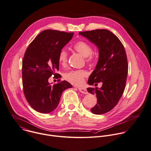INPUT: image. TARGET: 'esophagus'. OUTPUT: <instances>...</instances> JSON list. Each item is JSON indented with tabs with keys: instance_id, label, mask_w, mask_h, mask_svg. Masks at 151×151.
I'll return each instance as SVG.
<instances>
[{
	"instance_id": "esophagus-1",
	"label": "esophagus",
	"mask_w": 151,
	"mask_h": 151,
	"mask_svg": "<svg viewBox=\"0 0 151 151\" xmlns=\"http://www.w3.org/2000/svg\"><path fill=\"white\" fill-rule=\"evenodd\" d=\"M78 90H79L81 93H84V94H87V93H88L87 90H86L85 88H84L78 87Z\"/></svg>"
}]
</instances>
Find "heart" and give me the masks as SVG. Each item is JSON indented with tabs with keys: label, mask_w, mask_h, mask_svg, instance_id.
<instances>
[{
	"label": "heart",
	"mask_w": 151,
	"mask_h": 151,
	"mask_svg": "<svg viewBox=\"0 0 151 151\" xmlns=\"http://www.w3.org/2000/svg\"><path fill=\"white\" fill-rule=\"evenodd\" d=\"M73 48L76 52L85 57L88 63H91L93 60L94 56L92 54L93 48L92 46L87 42L80 40L76 41L73 45ZM68 55L66 50L62 49L58 55V61L62 66L67 64ZM88 75V73L84 70H71L64 74V78L75 85H82L85 81V78Z\"/></svg>",
	"instance_id": "1"
}]
</instances>
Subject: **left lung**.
Here are the masks:
<instances>
[{
  "instance_id": "obj_1",
  "label": "left lung",
  "mask_w": 151,
  "mask_h": 151,
  "mask_svg": "<svg viewBox=\"0 0 151 151\" xmlns=\"http://www.w3.org/2000/svg\"><path fill=\"white\" fill-rule=\"evenodd\" d=\"M79 34L95 44L99 50V59L88 83L98 85V88L87 90L97 98L96 104L91 109L95 114H103L111 110L118 103L126 86L128 63L124 47L113 32L105 29L79 32Z\"/></svg>"
}]
</instances>
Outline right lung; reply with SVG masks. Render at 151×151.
I'll list each match as a JSON object with an SVG mask.
<instances>
[{
    "instance_id": "right-lung-1",
    "label": "right lung",
    "mask_w": 151,
    "mask_h": 151,
    "mask_svg": "<svg viewBox=\"0 0 151 151\" xmlns=\"http://www.w3.org/2000/svg\"><path fill=\"white\" fill-rule=\"evenodd\" d=\"M73 32L45 29L41 32L27 48L22 68L25 97L31 107L41 113H49L58 106L62 92L72 88L66 81L52 85L48 82L52 75L59 78L58 55L72 39ZM55 77V76H54Z\"/></svg>"
}]
</instances>
